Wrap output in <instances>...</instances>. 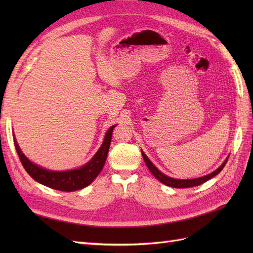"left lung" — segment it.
<instances>
[{
    "label": "left lung",
    "instance_id": "1",
    "mask_svg": "<svg viewBox=\"0 0 253 253\" xmlns=\"http://www.w3.org/2000/svg\"><path fill=\"white\" fill-rule=\"evenodd\" d=\"M141 154H142V157H143V160H144L145 165H147V167L149 168L150 172H151L153 175H154L155 177H156L160 182L164 183V185L172 187V188H190V187H196V186L202 185V183L206 182L207 180L211 179L212 177H214V176L217 175L221 170H223L224 167H225L226 164H227V160H228V158H229V157H228V158L225 160V162L223 163V165H221L217 170L212 172V173L209 174V175H206V176H203V177L194 178V179H175V178H171V177H169V176H167V175H165L164 173L160 172V171L157 169V168L150 162V159L147 157V155H145L143 152H141Z\"/></svg>",
    "mask_w": 253,
    "mask_h": 253
}]
</instances>
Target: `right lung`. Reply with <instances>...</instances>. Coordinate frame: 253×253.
Instances as JSON below:
<instances>
[{"label": "right lung", "mask_w": 253, "mask_h": 253, "mask_svg": "<svg viewBox=\"0 0 253 253\" xmlns=\"http://www.w3.org/2000/svg\"><path fill=\"white\" fill-rule=\"evenodd\" d=\"M115 126H113L108 129L104 137V141L101 148L96 153V155L85 166H83L77 170L64 172H53L45 170L43 168H40L39 166L33 164L30 160L27 159V157L20 150L16 139H14V147H16L19 158L23 167H24L25 171L36 181L51 189L65 191V192H73V191H77L87 187L89 183L94 181L98 174L101 172L105 164L106 157H108L112 140V133Z\"/></svg>", "instance_id": "1"}]
</instances>
